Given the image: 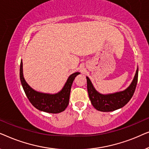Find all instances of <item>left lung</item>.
<instances>
[{"label": "left lung", "mask_w": 149, "mask_h": 149, "mask_svg": "<svg viewBox=\"0 0 149 149\" xmlns=\"http://www.w3.org/2000/svg\"><path fill=\"white\" fill-rule=\"evenodd\" d=\"M138 77V70L137 69L134 80L128 88L121 92L109 95H102L97 92L91 84L90 79L87 77V91L93 107L97 111L110 112L124 107L133 96L137 85Z\"/></svg>", "instance_id": "left-lung-1"}]
</instances>
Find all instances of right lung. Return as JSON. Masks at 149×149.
<instances>
[{
	"instance_id": "obj_1",
	"label": "right lung",
	"mask_w": 149,
	"mask_h": 149,
	"mask_svg": "<svg viewBox=\"0 0 149 149\" xmlns=\"http://www.w3.org/2000/svg\"><path fill=\"white\" fill-rule=\"evenodd\" d=\"M22 61L20 63L19 77L22 87L28 99L36 109L49 113H60L64 111L68 107L70 98L71 86L77 75L80 72L71 74L67 80L62 91L56 94H47L39 93L32 89L26 82L23 76Z\"/></svg>"
}]
</instances>
